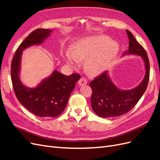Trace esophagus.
Masks as SVG:
<instances>
[{"mask_svg":"<svg viewBox=\"0 0 160 160\" xmlns=\"http://www.w3.org/2000/svg\"><path fill=\"white\" fill-rule=\"evenodd\" d=\"M88 83V80H87L85 77H81L79 81V85H84Z\"/></svg>","mask_w":160,"mask_h":160,"instance_id":"34e87169","label":"esophagus"}]
</instances>
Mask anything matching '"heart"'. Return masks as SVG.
<instances>
[{
  "label": "heart",
  "mask_w": 160,
  "mask_h": 160,
  "mask_svg": "<svg viewBox=\"0 0 160 160\" xmlns=\"http://www.w3.org/2000/svg\"><path fill=\"white\" fill-rule=\"evenodd\" d=\"M119 51V45L110 41L108 37L98 35L85 38L72 45L71 52H67L64 58L71 65H76L78 61L85 60L86 69L91 75L103 72L111 64Z\"/></svg>",
  "instance_id": "obj_1"
}]
</instances>
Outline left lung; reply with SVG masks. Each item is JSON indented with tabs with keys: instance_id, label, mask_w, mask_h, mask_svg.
<instances>
[{
	"instance_id": "8db88e82",
	"label": "left lung",
	"mask_w": 160,
	"mask_h": 160,
	"mask_svg": "<svg viewBox=\"0 0 160 160\" xmlns=\"http://www.w3.org/2000/svg\"><path fill=\"white\" fill-rule=\"evenodd\" d=\"M129 39V50L124 54L141 56L146 65V75L143 81L133 89L122 91L115 87L105 71L90 82L92 89L91 102L94 112L101 118L118 117L128 113L142 98L149 79V61L144 48L139 44L129 31L126 30Z\"/></svg>"
}]
</instances>
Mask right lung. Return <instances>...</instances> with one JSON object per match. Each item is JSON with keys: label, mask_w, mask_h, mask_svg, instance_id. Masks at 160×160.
<instances>
[{"label": "right lung", "mask_w": 160, "mask_h": 160, "mask_svg": "<svg viewBox=\"0 0 160 160\" xmlns=\"http://www.w3.org/2000/svg\"><path fill=\"white\" fill-rule=\"evenodd\" d=\"M51 31L37 28L31 32L18 46L11 67L12 83L17 99L30 112L41 118H55L62 113L75 83L81 78L78 73L66 76L55 71L35 88H27L22 84L18 73L22 50L33 45L41 44Z\"/></svg>", "instance_id": "right-lung-1"}]
</instances>
